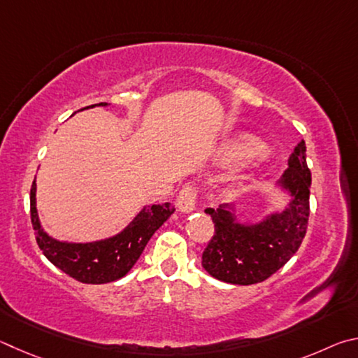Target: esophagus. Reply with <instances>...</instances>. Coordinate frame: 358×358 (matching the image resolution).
Segmentation results:
<instances>
[{"instance_id":"obj_1","label":"esophagus","mask_w":358,"mask_h":358,"mask_svg":"<svg viewBox=\"0 0 358 358\" xmlns=\"http://www.w3.org/2000/svg\"><path fill=\"white\" fill-rule=\"evenodd\" d=\"M196 187L187 184L182 187V190H180L176 206H178V209L182 212H192L196 206Z\"/></svg>"}]
</instances>
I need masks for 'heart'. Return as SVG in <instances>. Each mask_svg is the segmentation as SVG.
Returning a JSON list of instances; mask_svg holds the SVG:
<instances>
[{
    "mask_svg": "<svg viewBox=\"0 0 358 358\" xmlns=\"http://www.w3.org/2000/svg\"><path fill=\"white\" fill-rule=\"evenodd\" d=\"M255 143H250V141H245V143H241L239 146H237V150H239L241 154H247V152H252V150H255Z\"/></svg>",
    "mask_w": 358,
    "mask_h": 358,
    "instance_id": "1",
    "label": "heart"
}]
</instances>
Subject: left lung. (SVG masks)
I'll list each match as a JSON object with an SVG mask.
<instances>
[{
	"label": "left lung",
	"mask_w": 358,
	"mask_h": 358,
	"mask_svg": "<svg viewBox=\"0 0 358 358\" xmlns=\"http://www.w3.org/2000/svg\"><path fill=\"white\" fill-rule=\"evenodd\" d=\"M283 184L292 196L291 204L255 227L236 224L224 210L228 206L206 209L215 227L201 261L209 275L231 285H256L272 277L296 255L310 218L311 171L303 140L289 155Z\"/></svg>",
	"instance_id": "left-lung-1"
}]
</instances>
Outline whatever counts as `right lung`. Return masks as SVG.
Instances as JSON below:
<instances>
[{
    "mask_svg": "<svg viewBox=\"0 0 358 358\" xmlns=\"http://www.w3.org/2000/svg\"><path fill=\"white\" fill-rule=\"evenodd\" d=\"M29 212L37 245L53 266L80 283L103 285L127 275L141 256L150 237L162 227L163 222L168 220L174 208L169 203L150 206L121 234L113 239L94 243H64L53 241L43 233L36 210L34 180L29 192Z\"/></svg>",
    "mask_w": 358,
    "mask_h": 358,
    "instance_id": "right-lung-1",
    "label": "right lung"
}]
</instances>
